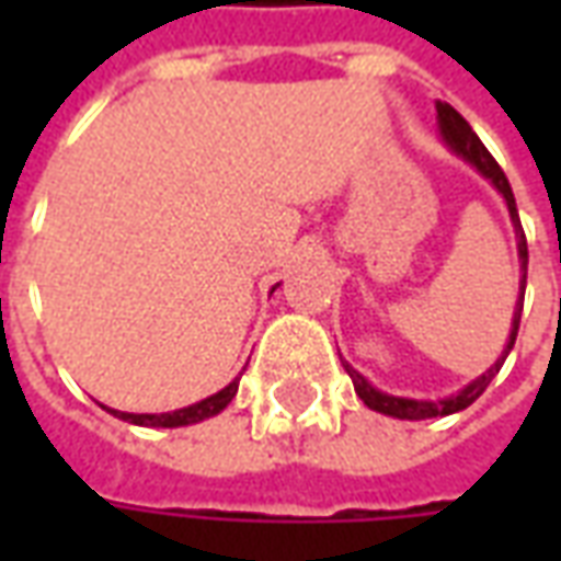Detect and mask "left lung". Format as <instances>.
<instances>
[{"instance_id":"8db88e82","label":"left lung","mask_w":561,"mask_h":561,"mask_svg":"<svg viewBox=\"0 0 561 561\" xmlns=\"http://www.w3.org/2000/svg\"><path fill=\"white\" fill-rule=\"evenodd\" d=\"M438 126H442V138L447 140V147L459 152L462 159L471 161L478 171L486 176V180H493V185L502 192V197L507 201V209H511V219H514V228H517V245H519V261H523V285H519V291H526V267H529V245H526V233L519 228V216H517V204H514V192H511V183H507L505 171L499 168V161L490 156V149L483 147L481 138L471 131V126L462 119V116L450 107V104L438 102ZM519 312H523V294H519V306L517 312H514V328H511V340H507L505 352L502 357L495 360L486 373H483L478 381H471L469 388L459 390L457 397H450V400L442 402H417V400H402V397H388V393H381L376 390L369 381H366L360 373H354L352 366L345 364V373L352 376L354 390H357V397L373 409V412L390 414V417H402V421H426V417H442V414H454L462 412V409H469L471 402L481 397L483 390L490 388V381L495 378V373L502 369L505 364V357L514 348V342H517V330H519Z\"/></svg>"}]
</instances>
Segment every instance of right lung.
Returning a JSON list of instances; mask_svg holds the SVG:
<instances>
[{
  "mask_svg": "<svg viewBox=\"0 0 561 561\" xmlns=\"http://www.w3.org/2000/svg\"><path fill=\"white\" fill-rule=\"evenodd\" d=\"M237 385H240V378H233L228 388H221L219 393H213L207 400L195 402V405H188V409H180V412H168V414H128V412H114L116 417H123L128 423H138V426H188V423L204 421V417H213V414H219L228 402L233 400V393H237Z\"/></svg>",
  "mask_w": 561,
  "mask_h": 561,
  "instance_id": "obj_1",
  "label": "right lung"
}]
</instances>
